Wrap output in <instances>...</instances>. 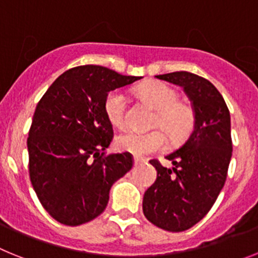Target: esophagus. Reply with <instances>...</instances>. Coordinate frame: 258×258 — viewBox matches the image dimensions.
Here are the masks:
<instances>
[{"label":"esophagus","mask_w":258,"mask_h":258,"mask_svg":"<svg viewBox=\"0 0 258 258\" xmlns=\"http://www.w3.org/2000/svg\"><path fill=\"white\" fill-rule=\"evenodd\" d=\"M143 162H145L144 158H140V157H134V165H135V166H139V165H142Z\"/></svg>","instance_id":"esophagus-1"}]
</instances>
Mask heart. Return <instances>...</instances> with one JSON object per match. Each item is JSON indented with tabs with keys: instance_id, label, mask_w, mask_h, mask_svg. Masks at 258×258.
<instances>
[{
	"instance_id": "b5f03b06",
	"label": "heart",
	"mask_w": 258,
	"mask_h": 258,
	"mask_svg": "<svg viewBox=\"0 0 258 258\" xmlns=\"http://www.w3.org/2000/svg\"><path fill=\"white\" fill-rule=\"evenodd\" d=\"M136 95L157 110L156 126L162 127L171 140L184 138L194 126V111L188 105L178 102V93L163 83H147L136 89ZM127 97L122 91H113L105 100V113L115 127L124 126ZM115 147L135 156H145L166 147V136L160 130L149 132H123L115 138Z\"/></svg>"
}]
</instances>
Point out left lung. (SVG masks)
<instances>
[{"label": "left lung", "mask_w": 258, "mask_h": 258, "mask_svg": "<svg viewBox=\"0 0 258 258\" xmlns=\"http://www.w3.org/2000/svg\"><path fill=\"white\" fill-rule=\"evenodd\" d=\"M156 78L184 89L195 123L187 140L165 157L171 167L149 161L157 179L145 191L143 212L166 231H185L207 216L225 185L232 156L231 118L222 95L209 80L187 71Z\"/></svg>", "instance_id": "1"}]
</instances>
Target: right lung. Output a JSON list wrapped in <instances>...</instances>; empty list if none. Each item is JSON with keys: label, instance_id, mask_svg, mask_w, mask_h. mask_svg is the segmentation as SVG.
<instances>
[{"label": "right lung", "instance_id": "obj_1", "mask_svg": "<svg viewBox=\"0 0 258 258\" xmlns=\"http://www.w3.org/2000/svg\"><path fill=\"white\" fill-rule=\"evenodd\" d=\"M140 79L96 64L75 67L58 76L36 106L27 139L31 183L59 223L79 226L100 216L111 185L131 170L128 152L105 151L113 139L105 100Z\"/></svg>", "mask_w": 258, "mask_h": 258}]
</instances>
